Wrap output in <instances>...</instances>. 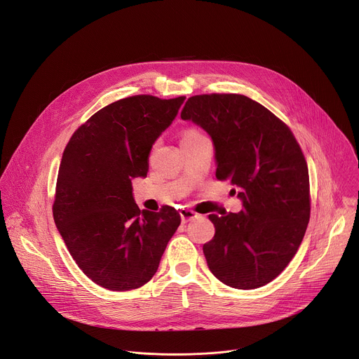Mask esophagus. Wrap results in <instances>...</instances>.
<instances>
[{"label": "esophagus", "mask_w": 359, "mask_h": 359, "mask_svg": "<svg viewBox=\"0 0 359 359\" xmlns=\"http://www.w3.org/2000/svg\"><path fill=\"white\" fill-rule=\"evenodd\" d=\"M197 216H198V215H197L196 212H193V210H189V209H182V210H180V217H182V222H183V223H187V222L196 219Z\"/></svg>", "instance_id": "34e87169"}]
</instances>
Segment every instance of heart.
<instances>
[{"label": "heart", "instance_id": "b5f03b06", "mask_svg": "<svg viewBox=\"0 0 359 359\" xmlns=\"http://www.w3.org/2000/svg\"><path fill=\"white\" fill-rule=\"evenodd\" d=\"M191 133H196V130H186L183 135H191Z\"/></svg>", "mask_w": 359, "mask_h": 359}]
</instances>
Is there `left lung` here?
Listing matches in <instances>:
<instances>
[{"mask_svg": "<svg viewBox=\"0 0 359 359\" xmlns=\"http://www.w3.org/2000/svg\"><path fill=\"white\" fill-rule=\"evenodd\" d=\"M180 116L210 135L216 177L236 184L243 201L238 213L209 216L216 233L203 245L208 266L233 288L263 287L292 260L310 222L301 147L284 122L244 95L191 96Z\"/></svg>", "mask_w": 359, "mask_h": 359, "instance_id": "8db88e82", "label": "left lung"}]
</instances>
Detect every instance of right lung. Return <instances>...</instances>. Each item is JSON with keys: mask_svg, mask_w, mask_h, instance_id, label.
<instances>
[{"mask_svg": "<svg viewBox=\"0 0 359 359\" xmlns=\"http://www.w3.org/2000/svg\"><path fill=\"white\" fill-rule=\"evenodd\" d=\"M184 99L116 100L78 128L64 150L54 220L78 267L100 287L128 291L146 284L180 224L173 208L140 210L132 179L146 177L150 149Z\"/></svg>", "mask_w": 359, "mask_h": 359, "instance_id": "right-lung-1", "label": "right lung"}]
</instances>
